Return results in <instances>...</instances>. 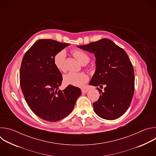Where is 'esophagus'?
Listing matches in <instances>:
<instances>
[{"label":"esophagus","mask_w":156,"mask_h":156,"mask_svg":"<svg viewBox=\"0 0 156 156\" xmlns=\"http://www.w3.org/2000/svg\"><path fill=\"white\" fill-rule=\"evenodd\" d=\"M81 91H82L83 93H86L88 91V90H85V89H82Z\"/></svg>","instance_id":"obj_1"}]
</instances>
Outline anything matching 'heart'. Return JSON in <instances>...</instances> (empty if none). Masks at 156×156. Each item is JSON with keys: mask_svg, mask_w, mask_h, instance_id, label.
Here are the masks:
<instances>
[{"mask_svg": "<svg viewBox=\"0 0 156 156\" xmlns=\"http://www.w3.org/2000/svg\"><path fill=\"white\" fill-rule=\"evenodd\" d=\"M73 54L77 60L82 64L85 62H88L90 60V57L87 54L82 51L75 50L73 51ZM65 58L66 52L64 50L58 52L54 57V64L56 69L60 72H63L65 70L64 63ZM88 80V75L83 72L76 73L70 72L65 75L63 76V83L66 85H71L75 87H83Z\"/></svg>", "mask_w": 156, "mask_h": 156, "instance_id": "obj_1", "label": "heart"}]
</instances>
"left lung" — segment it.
<instances>
[{
  "label": "left lung",
  "instance_id": "8db88e82",
  "mask_svg": "<svg viewBox=\"0 0 156 156\" xmlns=\"http://www.w3.org/2000/svg\"><path fill=\"white\" fill-rule=\"evenodd\" d=\"M78 48L94 54L96 71L90 85H105L99 89L100 96L93 105L95 113L105 120H115L123 115L134 94L135 74L126 52L110 39L104 38Z\"/></svg>",
  "mask_w": 156,
  "mask_h": 156
}]
</instances>
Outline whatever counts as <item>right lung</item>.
Here are the masks:
<instances>
[{
	"instance_id": "1",
	"label": "right lung",
	"mask_w": 156,
	"mask_h": 156,
	"mask_svg": "<svg viewBox=\"0 0 156 156\" xmlns=\"http://www.w3.org/2000/svg\"><path fill=\"white\" fill-rule=\"evenodd\" d=\"M70 45L52 39H39L25 53L21 62L20 86L33 112L48 122H57L69 115L77 98L79 87L69 85L61 91L62 76L54 64L55 55Z\"/></svg>"
}]
</instances>
